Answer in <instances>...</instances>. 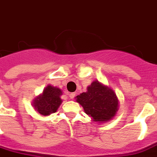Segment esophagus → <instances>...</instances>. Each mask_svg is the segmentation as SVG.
I'll list each match as a JSON object with an SVG mask.
<instances>
[{"mask_svg": "<svg viewBox=\"0 0 157 157\" xmlns=\"http://www.w3.org/2000/svg\"><path fill=\"white\" fill-rule=\"evenodd\" d=\"M68 95H69L70 98L73 99V98H74L75 95H76V94H75V93H70V94H68Z\"/></svg>", "mask_w": 157, "mask_h": 157, "instance_id": "1", "label": "esophagus"}]
</instances>
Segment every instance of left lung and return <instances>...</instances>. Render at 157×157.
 <instances>
[{"instance_id":"1","label":"left lung","mask_w":157,"mask_h":157,"mask_svg":"<svg viewBox=\"0 0 157 157\" xmlns=\"http://www.w3.org/2000/svg\"><path fill=\"white\" fill-rule=\"evenodd\" d=\"M76 101L94 122H109L118 109V99L114 90L98 81H93L85 93L76 96Z\"/></svg>"}]
</instances>
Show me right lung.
Masks as SVG:
<instances>
[{
    "mask_svg": "<svg viewBox=\"0 0 157 157\" xmlns=\"http://www.w3.org/2000/svg\"><path fill=\"white\" fill-rule=\"evenodd\" d=\"M62 91L57 87L48 85L43 90V94L36 97L33 101L32 105L35 111L43 116H48L56 113L62 103L60 96Z\"/></svg>",
    "mask_w": 157,
    "mask_h": 157,
    "instance_id": "add662e5",
    "label": "right lung"
}]
</instances>
